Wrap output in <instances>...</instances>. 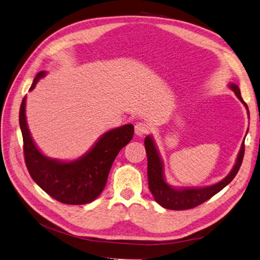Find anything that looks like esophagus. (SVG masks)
I'll return each instance as SVG.
<instances>
[{"mask_svg": "<svg viewBox=\"0 0 260 260\" xmlns=\"http://www.w3.org/2000/svg\"><path fill=\"white\" fill-rule=\"evenodd\" d=\"M148 130H149V127L146 122L140 121V122H137L135 125V132L137 136H144L148 132Z\"/></svg>", "mask_w": 260, "mask_h": 260, "instance_id": "1", "label": "esophagus"}]
</instances>
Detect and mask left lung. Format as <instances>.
Instances as JSON below:
<instances>
[{
  "instance_id": "left-lung-1",
  "label": "left lung",
  "mask_w": 260,
  "mask_h": 260,
  "mask_svg": "<svg viewBox=\"0 0 260 260\" xmlns=\"http://www.w3.org/2000/svg\"><path fill=\"white\" fill-rule=\"evenodd\" d=\"M229 86L231 90H233L235 95H237L244 104V106L246 107L247 113L249 115L248 107L241 96L239 86L234 83H231ZM144 144L147 155V179L149 191L152 192L155 201L158 203L160 206L172 210H184L194 208L201 205V204L205 203L206 201L211 199L215 194L221 191L222 188L229 184L234 179V177L237 176L243 161L244 149H245L243 142L240 153L238 155L237 162H235L233 169L231 170L230 174L223 180L220 181V182L205 187L180 188L179 190V188H174L170 186L166 181H165L164 165L158 155V152H157L152 137L147 136L144 140Z\"/></svg>"
}]
</instances>
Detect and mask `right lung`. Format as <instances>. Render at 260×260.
Segmentation results:
<instances>
[{"label":"right lung","instance_id":"right-lung-1","mask_svg":"<svg viewBox=\"0 0 260 260\" xmlns=\"http://www.w3.org/2000/svg\"><path fill=\"white\" fill-rule=\"evenodd\" d=\"M39 73L31 85L40 78ZM26 98L19 111V125L23 140V156L31 178L44 192L68 205H83L93 202L104 190L109 170L120 149L133 138V124H124L104 133L91 151L74 161H60L44 156L31 139L26 121Z\"/></svg>","mask_w":260,"mask_h":260}]
</instances>
